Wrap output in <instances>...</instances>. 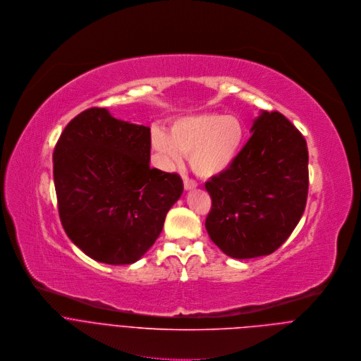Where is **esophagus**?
<instances>
[{
	"label": "esophagus",
	"instance_id": "34e87169",
	"mask_svg": "<svg viewBox=\"0 0 361 361\" xmlns=\"http://www.w3.org/2000/svg\"><path fill=\"white\" fill-rule=\"evenodd\" d=\"M183 186H185L186 190H190V189H195V188L197 186V182L193 180V179H190V178H188V176H185V179H183Z\"/></svg>",
	"mask_w": 361,
	"mask_h": 361
}]
</instances>
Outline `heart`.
<instances>
[{"label":"heart","instance_id":"b5f03b06","mask_svg":"<svg viewBox=\"0 0 361 361\" xmlns=\"http://www.w3.org/2000/svg\"><path fill=\"white\" fill-rule=\"evenodd\" d=\"M246 137L243 122L222 114H200L173 121L169 133L152 130V148L159 154L165 168L180 164L189 155L192 169L203 178L226 171L239 155Z\"/></svg>","mask_w":361,"mask_h":361}]
</instances>
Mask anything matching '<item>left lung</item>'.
I'll return each mask as SVG.
<instances>
[{"label": "left lung", "mask_w": 361, "mask_h": 361, "mask_svg": "<svg viewBox=\"0 0 361 361\" xmlns=\"http://www.w3.org/2000/svg\"><path fill=\"white\" fill-rule=\"evenodd\" d=\"M233 164L204 188L206 231L233 259L277 250L298 226L309 192V152L300 130L280 112H262Z\"/></svg>", "instance_id": "8db88e82"}]
</instances>
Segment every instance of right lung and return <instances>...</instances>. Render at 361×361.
Listing matches in <instances>:
<instances>
[{
  "mask_svg": "<svg viewBox=\"0 0 361 361\" xmlns=\"http://www.w3.org/2000/svg\"><path fill=\"white\" fill-rule=\"evenodd\" d=\"M62 228L87 256L130 264L145 255L180 197L178 173L149 166L151 129L90 108L62 130L54 149Z\"/></svg>",
  "mask_w": 361,
  "mask_h": 361,
  "instance_id": "right-lung-1",
  "label": "right lung"
}]
</instances>
